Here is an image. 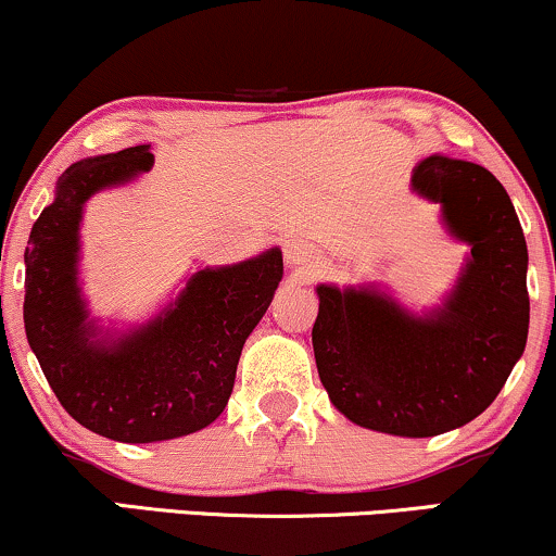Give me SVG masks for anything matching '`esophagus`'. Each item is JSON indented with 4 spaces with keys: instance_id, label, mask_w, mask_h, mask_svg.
I'll return each instance as SVG.
<instances>
[{
    "instance_id": "obj_1",
    "label": "esophagus",
    "mask_w": 556,
    "mask_h": 556,
    "mask_svg": "<svg viewBox=\"0 0 556 556\" xmlns=\"http://www.w3.org/2000/svg\"><path fill=\"white\" fill-rule=\"evenodd\" d=\"M311 258V245L300 238H292V241L285 243V262L287 264H305Z\"/></svg>"
}]
</instances>
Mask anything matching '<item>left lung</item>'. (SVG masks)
Listing matches in <instances>:
<instances>
[{"label":"left lung","mask_w":556,"mask_h":556,"mask_svg":"<svg viewBox=\"0 0 556 556\" xmlns=\"http://www.w3.org/2000/svg\"><path fill=\"white\" fill-rule=\"evenodd\" d=\"M410 187L472 245L459 282L424 315L375 287L318 285L313 351L351 424L426 439L480 416L521 359L529 251L508 192L484 166L435 153L413 168Z\"/></svg>","instance_id":"left-lung-1"}]
</instances>
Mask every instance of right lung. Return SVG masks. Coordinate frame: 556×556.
<instances>
[{"mask_svg":"<svg viewBox=\"0 0 556 556\" xmlns=\"http://www.w3.org/2000/svg\"><path fill=\"white\" fill-rule=\"evenodd\" d=\"M151 146L81 159L55 185L25 249V333L74 420L123 441L179 439L228 405L241 349L282 282V251L207 266L156 318L112 339L89 320L79 287L84 202L151 172Z\"/></svg>","mask_w":556,"mask_h":556,"instance_id":"1","label":"right lung"}]
</instances>
